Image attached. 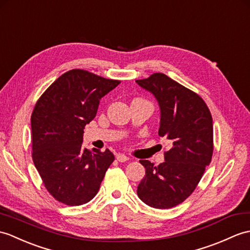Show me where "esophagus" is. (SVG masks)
<instances>
[{
    "label": "esophagus",
    "instance_id": "34e87169",
    "mask_svg": "<svg viewBox=\"0 0 250 250\" xmlns=\"http://www.w3.org/2000/svg\"><path fill=\"white\" fill-rule=\"evenodd\" d=\"M116 158H117V161L120 162V163H125V162H126L127 160H129V158H127L126 155L121 154V153L117 154V156H116Z\"/></svg>",
    "mask_w": 250,
    "mask_h": 250
}]
</instances>
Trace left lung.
I'll return each instance as SVG.
<instances>
[{"mask_svg":"<svg viewBox=\"0 0 250 250\" xmlns=\"http://www.w3.org/2000/svg\"><path fill=\"white\" fill-rule=\"evenodd\" d=\"M136 83L152 92L161 108L159 135L170 142L165 162L154 166L141 160L146 176L137 195L155 208H170L188 199L198 185L213 155V119L198 94L164 73H153Z\"/></svg>","mask_w":250,"mask_h":250,"instance_id":"8db88e82","label":"left lung"}]
</instances>
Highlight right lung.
I'll return each instance as SVG.
<instances>
[{"instance_id": "obj_1", "label": "right lung", "mask_w": 250, "mask_h": 250, "mask_svg": "<svg viewBox=\"0 0 250 250\" xmlns=\"http://www.w3.org/2000/svg\"><path fill=\"white\" fill-rule=\"evenodd\" d=\"M120 83L82 69L62 74L33 109L32 158L50 195L67 206L97 195L114 154L82 147L85 125L96 117L100 99Z\"/></svg>"}]
</instances>
